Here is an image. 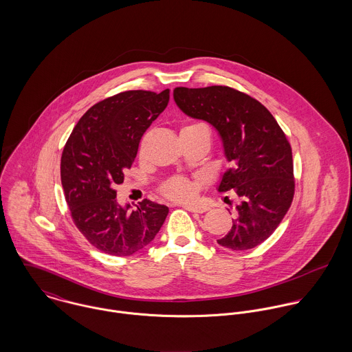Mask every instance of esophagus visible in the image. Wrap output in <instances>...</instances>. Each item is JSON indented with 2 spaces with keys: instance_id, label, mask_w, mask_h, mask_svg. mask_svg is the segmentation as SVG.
I'll return each mask as SVG.
<instances>
[{
  "instance_id": "34e87169",
  "label": "esophagus",
  "mask_w": 352,
  "mask_h": 352,
  "mask_svg": "<svg viewBox=\"0 0 352 352\" xmlns=\"http://www.w3.org/2000/svg\"><path fill=\"white\" fill-rule=\"evenodd\" d=\"M183 207L192 212H204L210 208L208 204H204V203H186Z\"/></svg>"
}]
</instances>
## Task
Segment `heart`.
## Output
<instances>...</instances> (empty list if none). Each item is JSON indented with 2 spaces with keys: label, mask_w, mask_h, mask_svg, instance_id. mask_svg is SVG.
Here are the masks:
<instances>
[{
  "label": "heart",
  "mask_w": 352,
  "mask_h": 352,
  "mask_svg": "<svg viewBox=\"0 0 352 352\" xmlns=\"http://www.w3.org/2000/svg\"><path fill=\"white\" fill-rule=\"evenodd\" d=\"M204 124L201 123H194L184 129H194V127H201ZM162 194L170 199L182 201L188 199L195 194V183L186 179V177H173L162 187Z\"/></svg>",
  "instance_id": "b5f03b06"
}]
</instances>
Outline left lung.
<instances>
[{
    "label": "left lung",
    "instance_id": "obj_1",
    "mask_svg": "<svg viewBox=\"0 0 352 352\" xmlns=\"http://www.w3.org/2000/svg\"><path fill=\"white\" fill-rule=\"evenodd\" d=\"M173 99L187 116L218 131L232 162L218 190H233L239 203L230 232L217 243L232 251L260 245L278 228L294 197L293 154L285 133L261 102L229 87H180Z\"/></svg>",
    "mask_w": 352,
    "mask_h": 352
}]
</instances>
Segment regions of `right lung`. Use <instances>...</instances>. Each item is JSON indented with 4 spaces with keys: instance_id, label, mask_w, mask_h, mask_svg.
Segmentation results:
<instances>
[{
    "instance_id": "obj_1",
    "label": "right lung",
    "mask_w": 352,
    "mask_h": 352,
    "mask_svg": "<svg viewBox=\"0 0 352 352\" xmlns=\"http://www.w3.org/2000/svg\"><path fill=\"white\" fill-rule=\"evenodd\" d=\"M161 94L127 91L91 107L73 129L60 158V182L73 221L99 251L131 256L146 248L169 208L149 199L135 210L116 201V184L131 168L140 141L166 108Z\"/></svg>"
}]
</instances>
